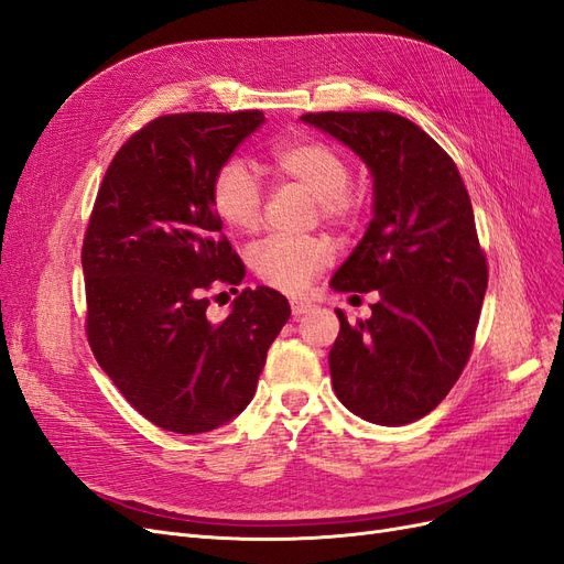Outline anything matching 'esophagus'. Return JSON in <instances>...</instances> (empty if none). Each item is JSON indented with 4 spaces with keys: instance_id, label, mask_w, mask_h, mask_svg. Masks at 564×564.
I'll return each mask as SVG.
<instances>
[{
    "instance_id": "34e87169",
    "label": "esophagus",
    "mask_w": 564,
    "mask_h": 564,
    "mask_svg": "<svg viewBox=\"0 0 564 564\" xmlns=\"http://www.w3.org/2000/svg\"><path fill=\"white\" fill-rule=\"evenodd\" d=\"M289 305H292V313H294V317H301V315H305V313H311L315 305L311 303V301H305V299H299V296H294L292 301H289Z\"/></svg>"
}]
</instances>
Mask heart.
<instances>
[{
    "label": "heart",
    "instance_id": "heart-1",
    "mask_svg": "<svg viewBox=\"0 0 564 564\" xmlns=\"http://www.w3.org/2000/svg\"><path fill=\"white\" fill-rule=\"evenodd\" d=\"M272 174L292 181L315 197L317 214L334 226H350L362 214V197L350 185L352 164L336 145L296 135L268 150ZM218 218L240 232H253L263 218V191L242 160L218 166L212 185ZM332 263L324 237H268L251 251V268L265 284L282 292H301Z\"/></svg>",
    "mask_w": 564,
    "mask_h": 564
}]
</instances>
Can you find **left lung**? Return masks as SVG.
I'll use <instances>...</instances> for the list:
<instances>
[{"instance_id":"obj_1","label":"left lung","mask_w":564,"mask_h":564,"mask_svg":"<svg viewBox=\"0 0 564 564\" xmlns=\"http://www.w3.org/2000/svg\"><path fill=\"white\" fill-rule=\"evenodd\" d=\"M373 176V218L332 280L336 292L379 289L369 319L329 350L336 398L379 425L423 419L468 365L487 292V256L454 160L419 124L388 110L308 112Z\"/></svg>"}]
</instances>
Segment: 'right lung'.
I'll list each match as a JSON object with an SVG mask.
<instances>
[{
  "label": "right lung",
  "mask_w": 564,
  "mask_h": 564,
  "mask_svg": "<svg viewBox=\"0 0 564 564\" xmlns=\"http://www.w3.org/2000/svg\"><path fill=\"white\" fill-rule=\"evenodd\" d=\"M265 122L261 110L152 119L117 150L82 245L87 338L124 400L158 429L197 435L251 402L292 308L242 289L212 323L210 294L245 280L212 202L218 166Z\"/></svg>",
  "instance_id": "obj_1"
}]
</instances>
